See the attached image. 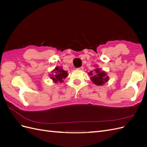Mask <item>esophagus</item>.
Segmentation results:
<instances>
[{"label": "esophagus", "instance_id": "1", "mask_svg": "<svg viewBox=\"0 0 147 147\" xmlns=\"http://www.w3.org/2000/svg\"><path fill=\"white\" fill-rule=\"evenodd\" d=\"M83 67H79V68H78V70H83Z\"/></svg>", "mask_w": 147, "mask_h": 147}]
</instances>
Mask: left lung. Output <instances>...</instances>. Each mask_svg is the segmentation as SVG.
Masks as SVG:
<instances>
[{
  "instance_id": "1",
  "label": "left lung",
  "mask_w": 147,
  "mask_h": 147,
  "mask_svg": "<svg viewBox=\"0 0 147 147\" xmlns=\"http://www.w3.org/2000/svg\"><path fill=\"white\" fill-rule=\"evenodd\" d=\"M88 74L91 76L90 79L92 83H94L97 86L103 85L109 80L107 74L100 68L97 67L94 70L90 71Z\"/></svg>"
}]
</instances>
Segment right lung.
Listing matches in <instances>:
<instances>
[{
    "mask_svg": "<svg viewBox=\"0 0 147 147\" xmlns=\"http://www.w3.org/2000/svg\"><path fill=\"white\" fill-rule=\"evenodd\" d=\"M50 76L54 83H62L63 82V80L68 76V73L67 71L64 70L61 67L57 66L54 70H53Z\"/></svg>",
    "mask_w": 147,
    "mask_h": 147,
    "instance_id": "1",
    "label": "right lung"
}]
</instances>
